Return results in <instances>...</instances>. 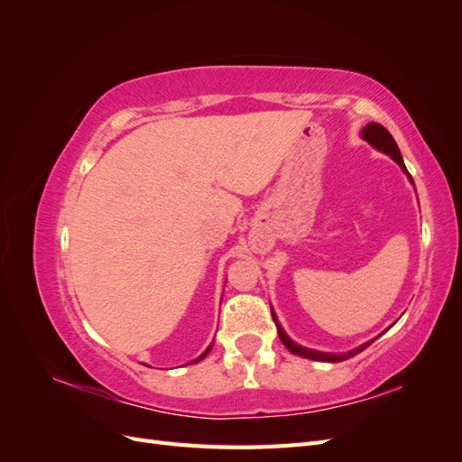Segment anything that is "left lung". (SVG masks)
Masks as SVG:
<instances>
[{"label": "left lung", "mask_w": 462, "mask_h": 462, "mask_svg": "<svg viewBox=\"0 0 462 462\" xmlns=\"http://www.w3.org/2000/svg\"><path fill=\"white\" fill-rule=\"evenodd\" d=\"M362 138H365V141L368 143V144H372L375 150H380V152H383V153H387V156H391L393 158V162H397L399 165H401V170L409 175V179L412 180V177H411V173L407 171V167H404V162H402V156H401V152H399V146H397V143H395V138L391 136V133L383 127V125H380V123H368L365 129H362ZM414 185V183H412ZM272 316H273V321H275V326H277V333H279V339H282V343L289 348V351L292 353V355H299V356H304V358H310V360H321V362H341V360H346V358H351V356H355V355H358L360 351H365L366 346H370L372 343H374V339L372 341H368V343H365V345H360V346H356V348H353V351H348V353H339V355H331V353H319V351H312V348H306V346H300L299 343H295L292 341L289 335L285 333V329L279 326V321H277V318H275V314H273V310H272Z\"/></svg>", "instance_id": "1"}]
</instances>
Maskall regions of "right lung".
Instances as JSON below:
<instances>
[{
	"instance_id": "obj_1",
	"label": "right lung",
	"mask_w": 462,
	"mask_h": 462,
	"mask_svg": "<svg viewBox=\"0 0 462 462\" xmlns=\"http://www.w3.org/2000/svg\"><path fill=\"white\" fill-rule=\"evenodd\" d=\"M209 351H212V345H209V346L206 348V351H204V353H202V355H200V356H199L197 360H192V362H190V365H194V362H200V360H202V358H204V356H206V355H208Z\"/></svg>"
}]
</instances>
